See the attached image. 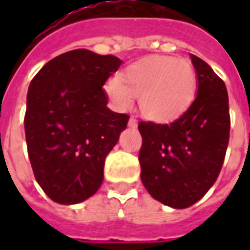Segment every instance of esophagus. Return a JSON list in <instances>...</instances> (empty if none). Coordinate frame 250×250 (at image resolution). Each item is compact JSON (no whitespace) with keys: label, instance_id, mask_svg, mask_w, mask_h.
<instances>
[{"label":"esophagus","instance_id":"esophagus-1","mask_svg":"<svg viewBox=\"0 0 250 250\" xmlns=\"http://www.w3.org/2000/svg\"><path fill=\"white\" fill-rule=\"evenodd\" d=\"M128 126H129V128H132V129H135V128L138 126V121L135 120V118H130L129 122H128Z\"/></svg>","mask_w":250,"mask_h":250}]
</instances>
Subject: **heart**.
Segmentation results:
<instances>
[{
  "mask_svg": "<svg viewBox=\"0 0 250 250\" xmlns=\"http://www.w3.org/2000/svg\"><path fill=\"white\" fill-rule=\"evenodd\" d=\"M197 76L182 58L154 55L130 63L122 75L105 83V91L118 110H129L139 96V110L147 120L166 124L185 114L195 100Z\"/></svg>",
  "mask_w": 250,
  "mask_h": 250,
  "instance_id": "1",
  "label": "heart"
}]
</instances>
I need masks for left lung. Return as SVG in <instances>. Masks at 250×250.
<instances>
[{
  "label": "left lung",
  "mask_w": 250,
  "mask_h": 250,
  "mask_svg": "<svg viewBox=\"0 0 250 250\" xmlns=\"http://www.w3.org/2000/svg\"><path fill=\"white\" fill-rule=\"evenodd\" d=\"M197 94L171 124L140 122V178L151 197L172 208L195 205L214 185L229 140L226 83L211 66L190 54Z\"/></svg>",
  "instance_id": "left-lung-1"
}]
</instances>
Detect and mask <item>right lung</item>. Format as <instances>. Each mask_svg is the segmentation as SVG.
Masks as SVG:
<instances>
[{
    "mask_svg": "<svg viewBox=\"0 0 250 250\" xmlns=\"http://www.w3.org/2000/svg\"><path fill=\"white\" fill-rule=\"evenodd\" d=\"M122 63L114 55L78 48L44 65L27 91L24 135L37 184L60 205L91 197L104 179V161L129 117L107 107L103 90Z\"/></svg>",
    "mask_w": 250,
    "mask_h": 250,
    "instance_id": "add662e5",
    "label": "right lung"
}]
</instances>
